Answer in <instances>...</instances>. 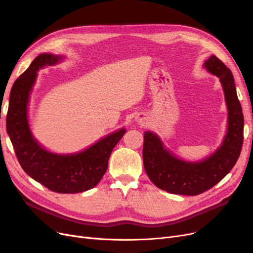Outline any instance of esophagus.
<instances>
[{
    "mask_svg": "<svg viewBox=\"0 0 253 253\" xmlns=\"http://www.w3.org/2000/svg\"><path fill=\"white\" fill-rule=\"evenodd\" d=\"M136 121H137V122H139V124H141V122H143V121H142V119H141V118H139V117H137V118H136Z\"/></svg>",
    "mask_w": 253,
    "mask_h": 253,
    "instance_id": "34e87169",
    "label": "esophagus"
}]
</instances>
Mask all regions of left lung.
I'll return each mask as SVG.
<instances>
[{
  "instance_id": "8db88e82",
  "label": "left lung",
  "mask_w": 253,
  "mask_h": 253,
  "mask_svg": "<svg viewBox=\"0 0 253 253\" xmlns=\"http://www.w3.org/2000/svg\"><path fill=\"white\" fill-rule=\"evenodd\" d=\"M203 66L219 78L228 110L226 135L215 152L190 162L173 154L154 132L145 131L143 135L144 170L156 187L173 194L198 195L211 189L232 170L242 151L244 116L233 75L215 56H210Z\"/></svg>"
}]
</instances>
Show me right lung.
Instances as JSON below:
<instances>
[{
    "mask_svg": "<svg viewBox=\"0 0 253 253\" xmlns=\"http://www.w3.org/2000/svg\"><path fill=\"white\" fill-rule=\"evenodd\" d=\"M64 59L62 55L41 53L16 80L10 90L6 127L22 169L53 192L73 194L98 185L108 169L111 153L126 134V128L121 127L83 151L70 154L51 152L35 138L29 126L28 104L37 72Z\"/></svg>",
    "mask_w": 253,
    "mask_h": 253,
    "instance_id": "obj_1",
    "label": "right lung"
}]
</instances>
